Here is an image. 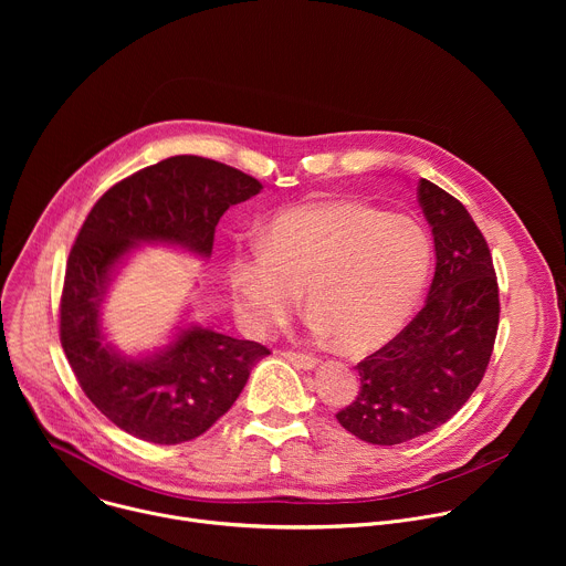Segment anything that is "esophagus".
Returning <instances> with one entry per match:
<instances>
[{
	"label": "esophagus",
	"mask_w": 566,
	"mask_h": 566,
	"mask_svg": "<svg viewBox=\"0 0 566 566\" xmlns=\"http://www.w3.org/2000/svg\"><path fill=\"white\" fill-rule=\"evenodd\" d=\"M289 363H293L295 367H300V369H315V365H317V360L313 358V356H308V354H300V352H284L282 354Z\"/></svg>",
	"instance_id": "esophagus-1"
}]
</instances>
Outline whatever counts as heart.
Listing matches in <instances>:
<instances>
[{
	"label": "heart",
	"mask_w": 566,
	"mask_h": 566,
	"mask_svg": "<svg viewBox=\"0 0 566 566\" xmlns=\"http://www.w3.org/2000/svg\"><path fill=\"white\" fill-rule=\"evenodd\" d=\"M432 269L428 230L408 214L356 201H319L275 214L262 247L228 260L241 322L277 325L304 291L308 325L347 354L396 338L415 315Z\"/></svg>",
	"instance_id": "obj_1"
}]
</instances>
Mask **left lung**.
<instances>
[{"mask_svg": "<svg viewBox=\"0 0 566 566\" xmlns=\"http://www.w3.org/2000/svg\"><path fill=\"white\" fill-rule=\"evenodd\" d=\"M419 206L432 228L437 269L419 315L358 363L360 391L336 419L374 446H396L452 419L489 367L500 291L486 239L470 212L421 179Z\"/></svg>", "mask_w": 566, "mask_h": 566, "instance_id": "left-lung-1", "label": "left lung"}]
</instances>
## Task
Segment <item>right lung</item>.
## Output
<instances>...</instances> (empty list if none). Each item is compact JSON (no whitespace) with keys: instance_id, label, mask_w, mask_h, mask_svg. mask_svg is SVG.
Instances as JSON below:
<instances>
[{"instance_id":"obj_1","label":"right lung","mask_w":566,"mask_h":566,"mask_svg":"<svg viewBox=\"0 0 566 566\" xmlns=\"http://www.w3.org/2000/svg\"><path fill=\"white\" fill-rule=\"evenodd\" d=\"M262 184L219 160L170 156L109 188L71 249L60 302V340L94 406L120 430L175 446L203 434L271 352L197 322H181L168 345L127 356L105 332L101 308L129 255L145 244L208 260L221 214Z\"/></svg>"}]
</instances>
